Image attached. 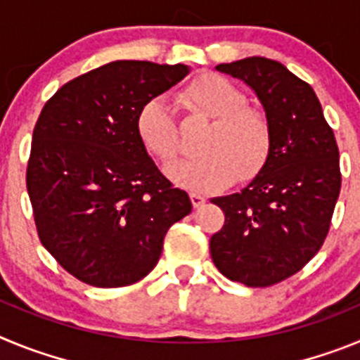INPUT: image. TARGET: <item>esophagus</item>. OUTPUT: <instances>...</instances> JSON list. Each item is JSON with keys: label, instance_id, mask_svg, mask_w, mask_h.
Wrapping results in <instances>:
<instances>
[{"label": "esophagus", "instance_id": "34e87169", "mask_svg": "<svg viewBox=\"0 0 360 360\" xmlns=\"http://www.w3.org/2000/svg\"><path fill=\"white\" fill-rule=\"evenodd\" d=\"M191 203H193V207L195 209H198V207H202L203 203H205V198H203L202 195H198V193H191Z\"/></svg>", "mask_w": 360, "mask_h": 360}]
</instances>
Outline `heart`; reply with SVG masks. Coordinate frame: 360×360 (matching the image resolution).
<instances>
[{"instance_id": "obj_1", "label": "heart", "mask_w": 360, "mask_h": 360, "mask_svg": "<svg viewBox=\"0 0 360 360\" xmlns=\"http://www.w3.org/2000/svg\"><path fill=\"white\" fill-rule=\"evenodd\" d=\"M178 103L191 115L211 119L203 136L202 157L171 165L173 182L196 193H212L234 180H250L263 169L272 146V129L262 110L247 104L238 86L214 73L200 75L178 94ZM136 135L162 164L180 153L176 111L165 98H151L136 115Z\"/></svg>"}]
</instances>
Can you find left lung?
<instances>
[{"instance_id": "1", "label": "left lung", "mask_w": 360, "mask_h": 360, "mask_svg": "<svg viewBox=\"0 0 360 360\" xmlns=\"http://www.w3.org/2000/svg\"><path fill=\"white\" fill-rule=\"evenodd\" d=\"M256 91L272 129L263 169L249 186L211 202L225 214L211 238L216 269L247 287L294 276L319 252L339 191V148L311 86L265 57L218 65Z\"/></svg>"}]
</instances>
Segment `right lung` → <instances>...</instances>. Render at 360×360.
<instances>
[{
    "mask_svg": "<svg viewBox=\"0 0 360 360\" xmlns=\"http://www.w3.org/2000/svg\"><path fill=\"white\" fill-rule=\"evenodd\" d=\"M187 73L186 65L108 63L66 82L41 110L27 167L37 234L86 285L141 281L165 232L193 209L136 135L141 108Z\"/></svg>",
    "mask_w": 360,
    "mask_h": 360,
    "instance_id": "obj_1",
    "label": "right lung"
}]
</instances>
